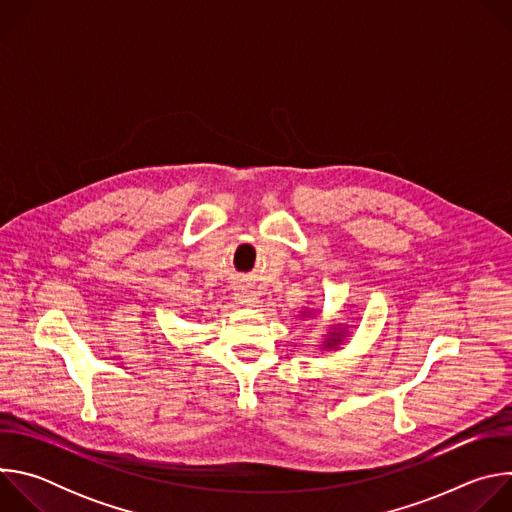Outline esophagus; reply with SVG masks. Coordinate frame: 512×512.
Wrapping results in <instances>:
<instances>
[{
	"mask_svg": "<svg viewBox=\"0 0 512 512\" xmlns=\"http://www.w3.org/2000/svg\"><path fill=\"white\" fill-rule=\"evenodd\" d=\"M235 298H237V302L241 306H247V308H257L259 306V298H257V294H255L251 287H239Z\"/></svg>",
	"mask_w": 512,
	"mask_h": 512,
	"instance_id": "1",
	"label": "esophagus"
}]
</instances>
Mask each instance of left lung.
I'll return each instance as SVG.
<instances>
[{"mask_svg":"<svg viewBox=\"0 0 512 512\" xmlns=\"http://www.w3.org/2000/svg\"><path fill=\"white\" fill-rule=\"evenodd\" d=\"M320 316V312L318 310H310V308H306V310H302L300 312V318H308V320H312V318H318ZM348 326L346 324H330L328 326V332L322 336V344H320V350H326V352H330V350H340L342 346H344V342L348 340Z\"/></svg>","mask_w":512,"mask_h":512,"instance_id":"8db88e82","label":"left lung"}]
</instances>
